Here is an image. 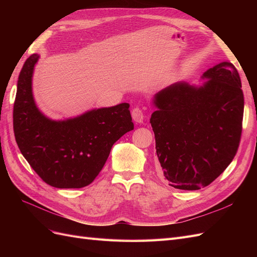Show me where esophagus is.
<instances>
[{"label": "esophagus", "mask_w": 257, "mask_h": 257, "mask_svg": "<svg viewBox=\"0 0 257 257\" xmlns=\"http://www.w3.org/2000/svg\"><path fill=\"white\" fill-rule=\"evenodd\" d=\"M132 118L136 122V123H142L144 121L145 118V113L144 111L141 109V108H134L133 111H132Z\"/></svg>", "instance_id": "1"}]
</instances>
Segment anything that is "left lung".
<instances>
[{
  "mask_svg": "<svg viewBox=\"0 0 257 257\" xmlns=\"http://www.w3.org/2000/svg\"><path fill=\"white\" fill-rule=\"evenodd\" d=\"M198 85L180 81L154 95L150 123L162 172L179 190L205 188L236 155L244 99L230 62L207 69Z\"/></svg>",
  "mask_w": 257,
  "mask_h": 257,
  "instance_id": "8db88e82",
  "label": "left lung"
}]
</instances>
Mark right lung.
Listing matches in <instances>:
<instances>
[{
	"instance_id": "right-lung-1",
	"label": "right lung",
	"mask_w": 257,
	"mask_h": 257,
	"mask_svg": "<svg viewBox=\"0 0 257 257\" xmlns=\"http://www.w3.org/2000/svg\"><path fill=\"white\" fill-rule=\"evenodd\" d=\"M40 56L23 64L14 104V133L23 157L43 180L58 189H80L93 182L113 144L134 130L130 104L92 109L75 118L52 120L38 109L32 77Z\"/></svg>"
}]
</instances>
